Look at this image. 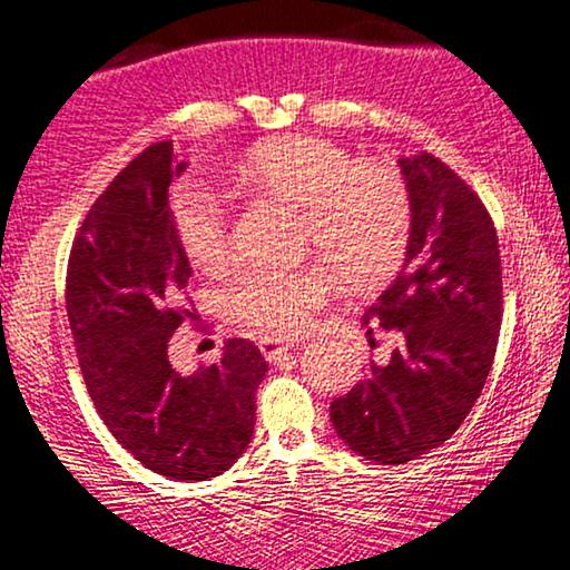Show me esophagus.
Masks as SVG:
<instances>
[{"instance_id": "1", "label": "esophagus", "mask_w": 570, "mask_h": 570, "mask_svg": "<svg viewBox=\"0 0 570 570\" xmlns=\"http://www.w3.org/2000/svg\"><path fill=\"white\" fill-rule=\"evenodd\" d=\"M261 354L266 356V362H282V358L292 351V346L288 343H282V341H274V338H263L261 343Z\"/></svg>"}]
</instances>
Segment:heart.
Here are the masks:
<instances>
[{
	"instance_id": "heart-1",
	"label": "heart",
	"mask_w": 570,
	"mask_h": 570,
	"mask_svg": "<svg viewBox=\"0 0 570 570\" xmlns=\"http://www.w3.org/2000/svg\"><path fill=\"white\" fill-rule=\"evenodd\" d=\"M235 180L302 206L304 243L320 247L356 286H374L403 261L411 237V194L392 165L356 163L338 144L286 136L255 149ZM173 227L190 266L208 271L227 261L232 208L204 186H183L170 202ZM341 274L327 263L250 266L224 288L229 315L268 335H296L338 292Z\"/></svg>"
}]
</instances>
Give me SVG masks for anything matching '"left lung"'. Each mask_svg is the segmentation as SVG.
I'll return each instance as SVG.
<instances>
[{
	"label": "left lung",
	"mask_w": 570,
	"mask_h": 570,
	"mask_svg": "<svg viewBox=\"0 0 570 570\" xmlns=\"http://www.w3.org/2000/svg\"><path fill=\"white\" fill-rule=\"evenodd\" d=\"M400 167L413 212L405 266L362 317L395 348L331 403L338 436L380 464L411 462L460 429L491 374L503 317L499 237L483 202L429 151Z\"/></svg>",
	"instance_id": "obj_1"
}]
</instances>
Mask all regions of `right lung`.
Segmentation results:
<instances>
[{"label":"right lung","mask_w":570,"mask_h":570,"mask_svg":"<svg viewBox=\"0 0 570 570\" xmlns=\"http://www.w3.org/2000/svg\"><path fill=\"white\" fill-rule=\"evenodd\" d=\"M183 170L173 141H157L102 190L71 243L67 315L87 392L118 444L159 475L206 480L250 444L268 364L245 338L196 374L170 364L173 333L194 320L180 304L190 266L167 206Z\"/></svg>","instance_id":"1"}]
</instances>
